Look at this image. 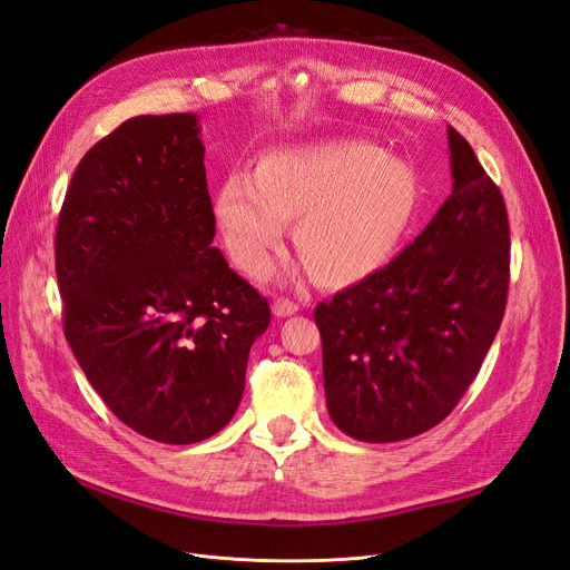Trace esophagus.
<instances>
[{"label":"esophagus","instance_id":"1","mask_svg":"<svg viewBox=\"0 0 570 570\" xmlns=\"http://www.w3.org/2000/svg\"><path fill=\"white\" fill-rule=\"evenodd\" d=\"M297 312H299V304L287 299V297H278V299L273 302V314L275 316L285 318V316H292V314H297Z\"/></svg>","mask_w":570,"mask_h":570}]
</instances>
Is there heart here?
I'll return each instance as SVG.
<instances>
[{
  "label": "heart",
  "instance_id": "1",
  "mask_svg": "<svg viewBox=\"0 0 570 570\" xmlns=\"http://www.w3.org/2000/svg\"><path fill=\"white\" fill-rule=\"evenodd\" d=\"M411 161L364 140H325L271 151L249 176L214 193V220L235 266L268 271L285 223L292 247L323 287H350L381 271L421 204Z\"/></svg>",
  "mask_w": 570,
  "mask_h": 570
}]
</instances>
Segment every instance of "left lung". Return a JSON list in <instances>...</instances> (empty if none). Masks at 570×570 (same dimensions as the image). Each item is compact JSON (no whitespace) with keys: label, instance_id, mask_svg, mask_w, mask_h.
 I'll use <instances>...</instances> for the list:
<instances>
[{"label":"left lung","instance_id":"obj_1","mask_svg":"<svg viewBox=\"0 0 570 570\" xmlns=\"http://www.w3.org/2000/svg\"><path fill=\"white\" fill-rule=\"evenodd\" d=\"M446 137L454 183L433 220L314 312L327 413L361 442L416 438L450 416L504 318L507 204L471 145Z\"/></svg>","mask_w":570,"mask_h":570}]
</instances>
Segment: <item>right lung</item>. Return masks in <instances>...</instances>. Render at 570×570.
I'll use <instances>...</instances> for the list:
<instances>
[{"label":"right lung","instance_id":"1","mask_svg":"<svg viewBox=\"0 0 570 570\" xmlns=\"http://www.w3.org/2000/svg\"><path fill=\"white\" fill-rule=\"evenodd\" d=\"M195 114L135 116L80 159L57 223L63 335L90 385L135 433L216 435L245 392L268 299L212 245Z\"/></svg>","mask_w":570,"mask_h":570}]
</instances>
